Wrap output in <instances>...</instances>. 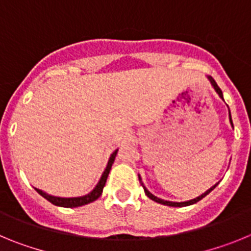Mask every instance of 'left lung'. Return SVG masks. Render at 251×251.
Segmentation results:
<instances>
[{"label": "left lung", "instance_id": "8db88e82", "mask_svg": "<svg viewBox=\"0 0 251 251\" xmlns=\"http://www.w3.org/2000/svg\"><path fill=\"white\" fill-rule=\"evenodd\" d=\"M207 79H208V80H210V83H211V85L214 86L215 92H216L217 94H219V97H220V98L223 99V100H224L223 92H221V89H220V88H219V86H217L216 81H215L214 79H212L211 76H207ZM229 119H230V123H231V127L234 128V124H232V119H231V114H230V109H229ZM138 178H139V182H141L142 187H143V190H145V194L147 195L148 197H150L151 200L156 201V202H158V203H162V205H166V206H174V207H183V206L194 205V203L199 202V201H200V200H202V199H203V197L206 196V195H208V194H210V192H211L212 190H214V188L216 187V186H217V183H219V182H217V183H215V185L212 186V187H210V188H208L207 191H206V192H203L202 195H200V196H199V197H196V199H192V200H188V201H183V202H174V201H166V200H162V199H159V197H157V196H154V195H153V194H151V192L148 191L147 188H146V186L143 185V182H142V178H141V176H139V175H138Z\"/></svg>", "mask_w": 251, "mask_h": 251}]
</instances>
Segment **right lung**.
I'll list each match as a JSON object with an SVG mask.
<instances>
[{"label":"right lung","instance_id":"add662e5","mask_svg":"<svg viewBox=\"0 0 251 251\" xmlns=\"http://www.w3.org/2000/svg\"><path fill=\"white\" fill-rule=\"evenodd\" d=\"M117 152H118V150H115L114 152L110 154L108 165H106L105 170H104L103 175H101L100 179H99V182L97 183V186L93 188V191H90L89 194H86L84 195V196H79V197H59V196H52V195L46 194V192H44L43 190H39V188H35V190H36V191L39 192L44 199L50 201V202L55 206H61V207H79V206L88 205V203L93 202V201H95L97 199L100 197L104 186H105L106 178H108V175H109L110 172V168H112L113 162H114L115 156H117Z\"/></svg>","mask_w":251,"mask_h":251}]
</instances>
